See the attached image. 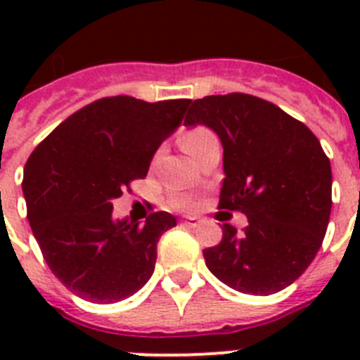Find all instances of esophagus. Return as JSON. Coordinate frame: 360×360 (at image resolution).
<instances>
[{"mask_svg": "<svg viewBox=\"0 0 360 360\" xmlns=\"http://www.w3.org/2000/svg\"><path fill=\"white\" fill-rule=\"evenodd\" d=\"M185 224L188 226V228H198V226H200V220L194 219V217H188V219H185Z\"/></svg>", "mask_w": 360, "mask_h": 360, "instance_id": "1", "label": "esophagus"}]
</instances>
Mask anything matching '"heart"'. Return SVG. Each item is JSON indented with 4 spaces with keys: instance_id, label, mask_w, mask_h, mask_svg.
<instances>
[{
    "instance_id": "heart-1",
    "label": "heart",
    "mask_w": 360,
    "mask_h": 360,
    "mask_svg": "<svg viewBox=\"0 0 360 360\" xmlns=\"http://www.w3.org/2000/svg\"><path fill=\"white\" fill-rule=\"evenodd\" d=\"M213 140H217V138H214L213 132L209 129H205V127H194V129L185 130L179 138L181 147H183L191 157L196 151H200L205 143H209V141Z\"/></svg>"
}]
</instances>
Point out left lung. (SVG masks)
<instances>
[{
	"instance_id": "1",
	"label": "left lung",
	"mask_w": 360,
	"mask_h": 360,
	"mask_svg": "<svg viewBox=\"0 0 360 360\" xmlns=\"http://www.w3.org/2000/svg\"><path fill=\"white\" fill-rule=\"evenodd\" d=\"M185 124L219 134L226 175L219 207L248 219L240 233L222 226V240L203 250L209 271L252 295L293 284L318 254L333 205V172L318 138L276 104L245 93L198 98Z\"/></svg>"
}]
</instances>
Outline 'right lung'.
<instances>
[{
    "label": "right lung",
    "instance_id": "right-lung-1",
    "mask_svg": "<svg viewBox=\"0 0 360 360\" xmlns=\"http://www.w3.org/2000/svg\"><path fill=\"white\" fill-rule=\"evenodd\" d=\"M191 101L106 97L56 127L24 168L27 220L48 267L82 299L123 301L151 278L157 243L177 224L158 211L146 224L114 220L112 200L143 179Z\"/></svg>",
    "mask_w": 360,
    "mask_h": 360
}]
</instances>
